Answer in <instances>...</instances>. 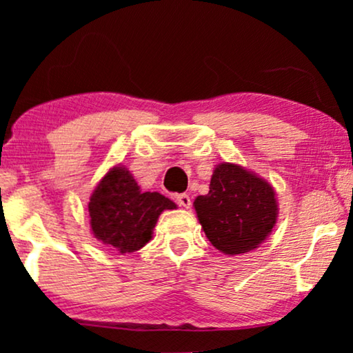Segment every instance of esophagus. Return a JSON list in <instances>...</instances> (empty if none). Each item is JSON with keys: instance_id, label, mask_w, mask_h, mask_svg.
Returning <instances> with one entry per match:
<instances>
[{"instance_id": "1", "label": "esophagus", "mask_w": 353, "mask_h": 353, "mask_svg": "<svg viewBox=\"0 0 353 353\" xmlns=\"http://www.w3.org/2000/svg\"><path fill=\"white\" fill-rule=\"evenodd\" d=\"M175 199H176L178 204H180L181 207H185V209H190V207H191V199H190V196H188V194H176Z\"/></svg>"}]
</instances>
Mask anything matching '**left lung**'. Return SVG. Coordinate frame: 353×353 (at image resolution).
Here are the masks:
<instances>
[{
	"instance_id": "8db88e82",
	"label": "left lung",
	"mask_w": 353,
	"mask_h": 353,
	"mask_svg": "<svg viewBox=\"0 0 353 353\" xmlns=\"http://www.w3.org/2000/svg\"><path fill=\"white\" fill-rule=\"evenodd\" d=\"M209 190L196 197L194 209L212 245L226 255L257 249L278 219L273 186L238 163L223 162L215 167Z\"/></svg>"
}]
</instances>
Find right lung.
Returning <instances> with one entry per match:
<instances>
[{
  "mask_svg": "<svg viewBox=\"0 0 353 353\" xmlns=\"http://www.w3.org/2000/svg\"><path fill=\"white\" fill-rule=\"evenodd\" d=\"M176 204L161 192H141L125 167H112L94 188L88 212L93 236L120 254L144 248L163 210Z\"/></svg>",
  "mask_w": 353,
  "mask_h": 353,
  "instance_id": "add662e5",
  "label": "right lung"
}]
</instances>
